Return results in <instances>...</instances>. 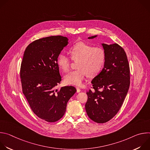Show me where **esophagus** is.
I'll use <instances>...</instances> for the list:
<instances>
[{"label": "esophagus", "mask_w": 150, "mask_h": 150, "mask_svg": "<svg viewBox=\"0 0 150 150\" xmlns=\"http://www.w3.org/2000/svg\"><path fill=\"white\" fill-rule=\"evenodd\" d=\"M76 92H77V93H79V92H81V89H80L79 87H76Z\"/></svg>", "instance_id": "obj_1"}]
</instances>
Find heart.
I'll use <instances>...</instances> for the list:
<instances>
[{
    "instance_id": "b5f03b06",
    "label": "heart",
    "mask_w": 150,
    "mask_h": 150,
    "mask_svg": "<svg viewBox=\"0 0 150 150\" xmlns=\"http://www.w3.org/2000/svg\"><path fill=\"white\" fill-rule=\"evenodd\" d=\"M72 60L77 61L76 70L72 71L65 76L67 84L81 85L87 75L90 77L97 75L102 69L105 60V53L100 47L85 42H78L69 49ZM71 59L65 53H60L57 58V65L63 72L69 70Z\"/></svg>"
}]
</instances>
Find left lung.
Returning a JSON list of instances; mask_svg holds the SVG:
<instances>
[{
    "label": "left lung",
    "instance_id": "8db88e82",
    "mask_svg": "<svg viewBox=\"0 0 150 150\" xmlns=\"http://www.w3.org/2000/svg\"><path fill=\"white\" fill-rule=\"evenodd\" d=\"M101 45L105 53L104 67L93 79L94 90L87 93L88 100L85 104L88 117L98 123L108 122L117 114L130 85L129 65L123 49L116 43Z\"/></svg>",
    "mask_w": 150,
    "mask_h": 150
}]
</instances>
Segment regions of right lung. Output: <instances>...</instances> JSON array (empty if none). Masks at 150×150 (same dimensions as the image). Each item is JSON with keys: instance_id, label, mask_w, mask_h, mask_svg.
Instances as JSON below:
<instances>
[{"instance_id": "right-lung-1", "label": "right lung", "mask_w": 150, "mask_h": 150, "mask_svg": "<svg viewBox=\"0 0 150 150\" xmlns=\"http://www.w3.org/2000/svg\"><path fill=\"white\" fill-rule=\"evenodd\" d=\"M68 43V38L60 35L37 40L27 46L21 63L23 94L33 112L49 122L63 117L69 100L76 91L73 86L56 89L62 80L57 58Z\"/></svg>"}]
</instances>
